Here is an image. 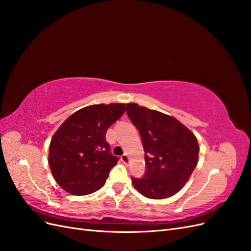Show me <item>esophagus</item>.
I'll list each match as a JSON object with an SVG mask.
<instances>
[{
  "label": "esophagus",
  "mask_w": 251,
  "mask_h": 251,
  "mask_svg": "<svg viewBox=\"0 0 251 251\" xmlns=\"http://www.w3.org/2000/svg\"><path fill=\"white\" fill-rule=\"evenodd\" d=\"M120 159H121V161H123L125 164H127L128 161H130V157H128L127 154H124L123 156L120 157Z\"/></svg>",
  "instance_id": "obj_1"
}]
</instances>
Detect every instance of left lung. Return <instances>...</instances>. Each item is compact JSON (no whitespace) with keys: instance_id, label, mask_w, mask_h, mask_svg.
Returning a JSON list of instances; mask_svg holds the SVG:
<instances>
[{"instance_id":"1","label":"left lung","mask_w":251,"mask_h":251,"mask_svg":"<svg viewBox=\"0 0 251 251\" xmlns=\"http://www.w3.org/2000/svg\"><path fill=\"white\" fill-rule=\"evenodd\" d=\"M126 105L139 131L147 168L141 178L132 177L133 185L147 198H169L184 186L197 166L198 141L176 118L136 103Z\"/></svg>"}]
</instances>
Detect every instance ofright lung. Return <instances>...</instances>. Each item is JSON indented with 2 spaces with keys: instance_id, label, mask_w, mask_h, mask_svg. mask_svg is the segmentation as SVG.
Masks as SVG:
<instances>
[{
  "instance_id": "add662e5",
  "label": "right lung",
  "mask_w": 251,
  "mask_h": 251,
  "mask_svg": "<svg viewBox=\"0 0 251 251\" xmlns=\"http://www.w3.org/2000/svg\"><path fill=\"white\" fill-rule=\"evenodd\" d=\"M126 111L124 103L82 108L59 126L51 139L49 165L57 184L75 196L98 191L119 158L112 155L105 133Z\"/></svg>"
}]
</instances>
